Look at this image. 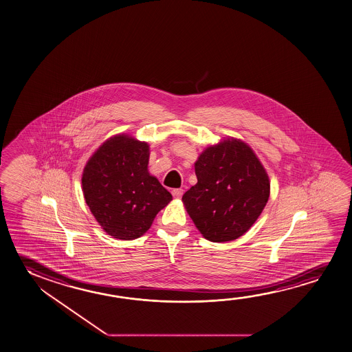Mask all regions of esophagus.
Wrapping results in <instances>:
<instances>
[{"mask_svg":"<svg viewBox=\"0 0 352 352\" xmlns=\"http://www.w3.org/2000/svg\"><path fill=\"white\" fill-rule=\"evenodd\" d=\"M184 195V190L182 188H176V190H173V195L175 198H181Z\"/></svg>","mask_w":352,"mask_h":352,"instance_id":"esophagus-1","label":"esophagus"}]
</instances>
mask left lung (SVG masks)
Returning <instances> with one entry per match:
<instances>
[{"label": "left lung", "instance_id": "obj_1", "mask_svg": "<svg viewBox=\"0 0 352 352\" xmlns=\"http://www.w3.org/2000/svg\"><path fill=\"white\" fill-rule=\"evenodd\" d=\"M198 182L182 197L197 229L212 242L236 240L251 229L270 195L268 173L240 140L209 146L195 164Z\"/></svg>", "mask_w": 352, "mask_h": 352}]
</instances>
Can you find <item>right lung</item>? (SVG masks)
<instances>
[{"mask_svg":"<svg viewBox=\"0 0 352 352\" xmlns=\"http://www.w3.org/2000/svg\"><path fill=\"white\" fill-rule=\"evenodd\" d=\"M149 145L118 134L99 146L82 176L85 203L107 234L118 240L144 234L173 195L148 171Z\"/></svg>","mask_w":352,"mask_h":352,"instance_id":"right-lung-1","label":"right lung"}]
</instances>
